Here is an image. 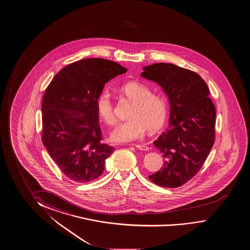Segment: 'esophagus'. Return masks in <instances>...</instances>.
Returning <instances> with one entry per match:
<instances>
[{"label":"esophagus","instance_id":"34e87169","mask_svg":"<svg viewBox=\"0 0 250 250\" xmlns=\"http://www.w3.org/2000/svg\"><path fill=\"white\" fill-rule=\"evenodd\" d=\"M134 146L136 147V148L142 150V151H147V150L149 149V147H148V146H146L140 145V144H135V145Z\"/></svg>","mask_w":250,"mask_h":250}]
</instances>
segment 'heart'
I'll use <instances>...</instances> for the list:
<instances>
[{
    "label": "heart",
    "instance_id": "b5f03b06",
    "mask_svg": "<svg viewBox=\"0 0 250 250\" xmlns=\"http://www.w3.org/2000/svg\"><path fill=\"white\" fill-rule=\"evenodd\" d=\"M123 96L133 103L128 117L110 133V140L117 143L136 141L143 136L146 129L154 133L164 126L167 106L164 97L152 93L148 87L142 83L129 82L119 88ZM98 116L106 124L113 125L116 122L115 107L107 90L102 91L96 101Z\"/></svg>",
    "mask_w": 250,
    "mask_h": 250
}]
</instances>
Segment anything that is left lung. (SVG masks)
I'll return each instance as SVG.
<instances>
[{"label":"left lung","instance_id":"1","mask_svg":"<svg viewBox=\"0 0 250 250\" xmlns=\"http://www.w3.org/2000/svg\"><path fill=\"white\" fill-rule=\"evenodd\" d=\"M142 78L163 89L170 104L167 130L153 142L164 164L148 178L162 187H181L198 172L212 148L216 108L201 77L173 63L143 67Z\"/></svg>","mask_w":250,"mask_h":250}]
</instances>
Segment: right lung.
I'll return each mask as SVG.
<instances>
[{
	"label": "right lung",
	"mask_w": 250,
	"mask_h": 250,
	"mask_svg": "<svg viewBox=\"0 0 250 250\" xmlns=\"http://www.w3.org/2000/svg\"><path fill=\"white\" fill-rule=\"evenodd\" d=\"M119 63L85 59L59 71L42 100V142L64 176L90 182L104 171L115 148L101 142L96 101L105 83L127 72Z\"/></svg>",
	"instance_id": "right-lung-1"
}]
</instances>
